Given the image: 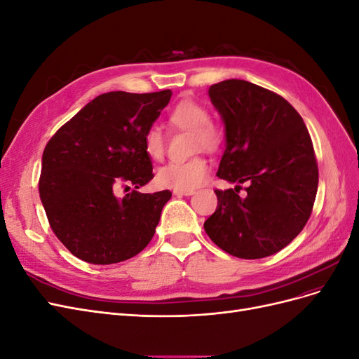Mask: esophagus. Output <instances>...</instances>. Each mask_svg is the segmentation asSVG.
Listing matches in <instances>:
<instances>
[{
  "mask_svg": "<svg viewBox=\"0 0 359 359\" xmlns=\"http://www.w3.org/2000/svg\"><path fill=\"white\" fill-rule=\"evenodd\" d=\"M173 194H175V196H191V194H194V190H180V189H175V190H173Z\"/></svg>",
  "mask_w": 359,
  "mask_h": 359,
  "instance_id": "obj_1",
  "label": "esophagus"
}]
</instances>
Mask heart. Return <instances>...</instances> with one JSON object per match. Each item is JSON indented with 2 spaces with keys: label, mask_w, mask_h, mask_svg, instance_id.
I'll return each instance as SVG.
<instances>
[{
  "label": "heart",
  "mask_w": 359,
  "mask_h": 359,
  "mask_svg": "<svg viewBox=\"0 0 359 359\" xmlns=\"http://www.w3.org/2000/svg\"><path fill=\"white\" fill-rule=\"evenodd\" d=\"M169 123L194 133L198 148L217 149L220 147V132L211 124V115L198 102L182 100L169 112ZM144 153L151 160H161L165 156V136L158 126H149L142 136ZM208 161L198 156L187 161H173L157 172V182L163 187L193 190L199 187L208 175Z\"/></svg>",
  "instance_id": "obj_1"
}]
</instances>
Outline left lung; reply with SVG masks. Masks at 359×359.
I'll return each mask as SVG.
<instances>
[{
    "mask_svg": "<svg viewBox=\"0 0 359 359\" xmlns=\"http://www.w3.org/2000/svg\"><path fill=\"white\" fill-rule=\"evenodd\" d=\"M226 127L217 177L243 184L214 190L217 210L203 223L211 241L241 259H262L304 229L318 193L319 169L309 130L283 97L243 79L210 86Z\"/></svg>",
    "mask_w": 359,
    "mask_h": 359,
    "instance_id": "1",
    "label": "left lung"
}]
</instances>
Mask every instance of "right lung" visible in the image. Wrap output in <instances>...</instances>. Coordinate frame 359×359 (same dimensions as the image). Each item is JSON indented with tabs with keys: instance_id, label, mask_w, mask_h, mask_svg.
<instances>
[{
	"instance_id": "right-lung-1",
	"label": "right lung",
	"mask_w": 359,
	"mask_h": 359,
	"mask_svg": "<svg viewBox=\"0 0 359 359\" xmlns=\"http://www.w3.org/2000/svg\"><path fill=\"white\" fill-rule=\"evenodd\" d=\"M170 97V90L102 94L46 144L40 199L50 229L81 260L118 264L142 252L153 240L172 193L136 190L154 178L142 136ZM119 185H133L134 190L116 198Z\"/></svg>"
}]
</instances>
